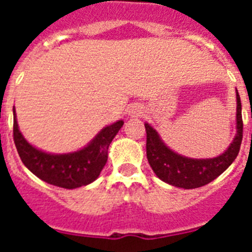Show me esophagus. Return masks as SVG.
<instances>
[{
    "label": "esophagus",
    "mask_w": 252,
    "mask_h": 252,
    "mask_svg": "<svg viewBox=\"0 0 252 252\" xmlns=\"http://www.w3.org/2000/svg\"><path fill=\"white\" fill-rule=\"evenodd\" d=\"M128 115L132 116V117H137V116L141 115V107L137 106V104H132L128 108Z\"/></svg>",
    "instance_id": "obj_1"
}]
</instances>
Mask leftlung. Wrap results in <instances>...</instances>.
<instances>
[{
    "label": "left lung",
    "instance_id": "1",
    "mask_svg": "<svg viewBox=\"0 0 252 252\" xmlns=\"http://www.w3.org/2000/svg\"><path fill=\"white\" fill-rule=\"evenodd\" d=\"M236 99H237V108H236L237 133L228 149L220 157L212 159H192L174 153L160 139L157 130L151 127L149 124H145L146 157L151 169L159 179L178 188H199L220 177L232 164L236 157L239 155L242 141V128H244L241 99L237 91H236Z\"/></svg>",
    "mask_w": 252,
    "mask_h": 252
}]
</instances>
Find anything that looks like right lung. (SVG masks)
Masks as SVG:
<instances>
[{"mask_svg": "<svg viewBox=\"0 0 252 252\" xmlns=\"http://www.w3.org/2000/svg\"><path fill=\"white\" fill-rule=\"evenodd\" d=\"M124 121L102 128L99 133L81 150L68 154H49L30 145L22 136L13 108V141L24 165L53 186L74 189L94 182L101 174L108 158V146L122 127Z\"/></svg>", "mask_w": 252, "mask_h": 252, "instance_id": "right-lung-1", "label": "right lung"}]
</instances>
